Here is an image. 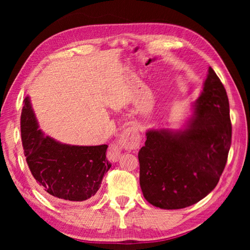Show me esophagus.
Returning a JSON list of instances; mask_svg holds the SVG:
<instances>
[{
	"label": "esophagus",
	"instance_id": "1",
	"mask_svg": "<svg viewBox=\"0 0 250 250\" xmlns=\"http://www.w3.org/2000/svg\"><path fill=\"white\" fill-rule=\"evenodd\" d=\"M141 142V135L139 129L135 125L128 126V128L122 131L118 142L116 145L110 146L109 156L112 161H117L119 159L122 150L126 151H135L139 149Z\"/></svg>",
	"mask_w": 250,
	"mask_h": 250
}]
</instances>
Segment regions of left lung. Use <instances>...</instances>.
<instances>
[{
    "instance_id": "obj_1",
    "label": "left lung",
    "mask_w": 250,
    "mask_h": 250,
    "mask_svg": "<svg viewBox=\"0 0 250 250\" xmlns=\"http://www.w3.org/2000/svg\"><path fill=\"white\" fill-rule=\"evenodd\" d=\"M146 134L138 158L140 186L150 204L180 209L208 195L225 168L231 143L229 103L213 68L183 129H152Z\"/></svg>"
}]
</instances>
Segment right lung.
Wrapping results in <instances>:
<instances>
[{"instance_id":"add662e5","label":"right lung","mask_w":250,"mask_h":250,"mask_svg":"<svg viewBox=\"0 0 250 250\" xmlns=\"http://www.w3.org/2000/svg\"><path fill=\"white\" fill-rule=\"evenodd\" d=\"M24 154L42 191L66 202H83L95 196L111 164L105 158L107 145L70 146L39 129L28 97L21 116Z\"/></svg>"}]
</instances>
